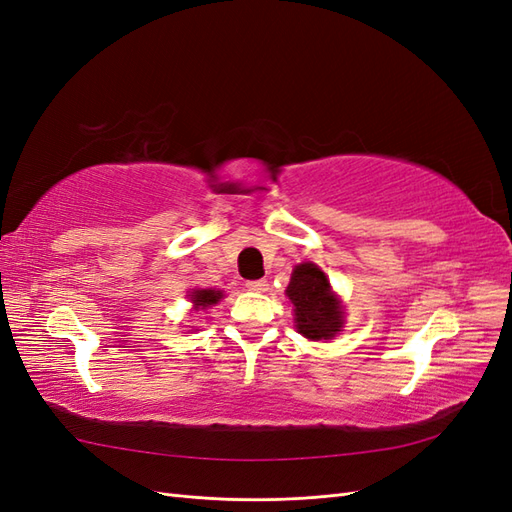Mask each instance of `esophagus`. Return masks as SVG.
Masks as SVG:
<instances>
[{
	"label": "esophagus",
	"instance_id": "obj_1",
	"mask_svg": "<svg viewBox=\"0 0 512 512\" xmlns=\"http://www.w3.org/2000/svg\"><path fill=\"white\" fill-rule=\"evenodd\" d=\"M247 288L254 292H265V290H269V282L267 280H252V282H247Z\"/></svg>",
	"mask_w": 512,
	"mask_h": 512
}]
</instances>
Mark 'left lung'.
Returning <instances> with one entry per match:
<instances>
[{
    "instance_id": "left-lung-1",
    "label": "left lung",
    "mask_w": 512,
    "mask_h": 512,
    "mask_svg": "<svg viewBox=\"0 0 512 512\" xmlns=\"http://www.w3.org/2000/svg\"><path fill=\"white\" fill-rule=\"evenodd\" d=\"M286 297L294 305V327L303 337L320 342V339H333L342 331V301L331 290L327 275L314 262H301L292 269Z\"/></svg>"
}]
</instances>
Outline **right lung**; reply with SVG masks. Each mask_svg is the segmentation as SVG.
<instances>
[{"label": "right lung", "mask_w": 512, "mask_h": 512, "mask_svg": "<svg viewBox=\"0 0 512 512\" xmlns=\"http://www.w3.org/2000/svg\"><path fill=\"white\" fill-rule=\"evenodd\" d=\"M188 297L194 303V309H207V307L218 303L224 297V292L222 290H211V288H194L188 294Z\"/></svg>", "instance_id": "add662e5"}]
</instances>
